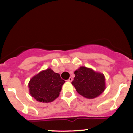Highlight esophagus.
Wrapping results in <instances>:
<instances>
[{
  "label": "esophagus",
  "instance_id": "34e87169",
  "mask_svg": "<svg viewBox=\"0 0 133 133\" xmlns=\"http://www.w3.org/2000/svg\"><path fill=\"white\" fill-rule=\"evenodd\" d=\"M68 82H71L73 81V78L70 77V78H69V79H68Z\"/></svg>",
  "mask_w": 133,
  "mask_h": 133
}]
</instances>
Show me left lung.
Returning a JSON list of instances; mask_svg holds the SVG:
<instances>
[{"instance_id": "left-lung-1", "label": "left lung", "mask_w": 133, "mask_h": 133, "mask_svg": "<svg viewBox=\"0 0 133 133\" xmlns=\"http://www.w3.org/2000/svg\"><path fill=\"white\" fill-rule=\"evenodd\" d=\"M75 76L71 82L78 93L88 99L98 97L105 89L104 74L91 68L81 66L75 71Z\"/></svg>"}]
</instances>
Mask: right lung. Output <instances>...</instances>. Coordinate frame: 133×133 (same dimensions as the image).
Returning a JSON list of instances; mask_svg holds the SVG:
<instances>
[{
	"label": "right lung",
	"instance_id": "1",
	"mask_svg": "<svg viewBox=\"0 0 133 133\" xmlns=\"http://www.w3.org/2000/svg\"><path fill=\"white\" fill-rule=\"evenodd\" d=\"M65 82L58 73H55L51 68H48L41 71L29 80V92L37 101L51 102L58 97Z\"/></svg>",
	"mask_w": 133,
	"mask_h": 133
}]
</instances>
